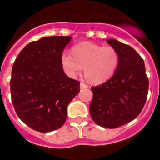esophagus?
Segmentation results:
<instances>
[{
  "label": "esophagus",
  "mask_w": 160,
  "mask_h": 160,
  "mask_svg": "<svg viewBox=\"0 0 160 160\" xmlns=\"http://www.w3.org/2000/svg\"><path fill=\"white\" fill-rule=\"evenodd\" d=\"M80 88L81 89H86V88H88V86L86 84H85L84 82H81L80 83Z\"/></svg>",
  "instance_id": "obj_1"
}]
</instances>
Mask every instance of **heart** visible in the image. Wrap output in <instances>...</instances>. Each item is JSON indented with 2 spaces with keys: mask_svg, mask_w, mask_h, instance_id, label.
Wrapping results in <instances>:
<instances>
[{
  "mask_svg": "<svg viewBox=\"0 0 160 160\" xmlns=\"http://www.w3.org/2000/svg\"><path fill=\"white\" fill-rule=\"evenodd\" d=\"M70 53L63 52L61 55V63L66 73L75 77L83 67L86 77L94 84L109 80L119 66V53L111 46L82 42L74 45Z\"/></svg>",
  "mask_w": 160,
  "mask_h": 160,
  "instance_id": "1",
  "label": "heart"
}]
</instances>
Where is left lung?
<instances>
[{
    "instance_id": "8db88e82",
    "label": "left lung",
    "mask_w": 160,
    "mask_h": 160,
    "mask_svg": "<svg viewBox=\"0 0 160 160\" xmlns=\"http://www.w3.org/2000/svg\"><path fill=\"white\" fill-rule=\"evenodd\" d=\"M107 43L118 51L119 66L108 81L91 87L90 112L97 124L116 128L140 113L147 100L148 78L143 59L132 47L113 39Z\"/></svg>"
}]
</instances>
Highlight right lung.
I'll return each mask as SVG.
<instances>
[{"instance_id":"add662e5","label":"right lung","mask_w":160,"mask_h":160,"mask_svg":"<svg viewBox=\"0 0 160 160\" xmlns=\"http://www.w3.org/2000/svg\"><path fill=\"white\" fill-rule=\"evenodd\" d=\"M70 36H49L29 43L12 70V102L20 120L32 129L48 132L61 128L69 103L80 82L66 75L61 55Z\"/></svg>"}]
</instances>
